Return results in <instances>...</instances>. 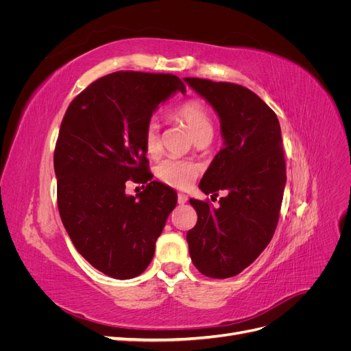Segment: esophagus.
I'll list each match as a JSON object with an SVG mask.
<instances>
[{
	"instance_id": "esophagus-1",
	"label": "esophagus",
	"mask_w": 351,
	"mask_h": 351,
	"mask_svg": "<svg viewBox=\"0 0 351 351\" xmlns=\"http://www.w3.org/2000/svg\"><path fill=\"white\" fill-rule=\"evenodd\" d=\"M187 200H189L187 195H184V193H178V196H177V202H178L180 205H184Z\"/></svg>"
}]
</instances>
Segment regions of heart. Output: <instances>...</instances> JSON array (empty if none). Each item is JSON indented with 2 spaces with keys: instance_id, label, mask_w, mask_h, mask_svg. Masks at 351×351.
Wrapping results in <instances>:
<instances>
[{
  "instance_id": "heart-1",
  "label": "heart",
  "mask_w": 351,
  "mask_h": 351,
  "mask_svg": "<svg viewBox=\"0 0 351 351\" xmlns=\"http://www.w3.org/2000/svg\"><path fill=\"white\" fill-rule=\"evenodd\" d=\"M173 115L178 121H182L187 125V129L192 134L195 141L200 137L212 136L214 125H212L210 117L206 108L197 101H186L180 104L178 107L173 110ZM145 149L151 156H156L161 152V141H159V125L155 120H151L146 125L145 136H143ZM200 169L196 164L184 161V159L168 158L165 161L158 165L156 176L159 180L168 186L177 189H186L193 183V180L199 176Z\"/></svg>"
}]
</instances>
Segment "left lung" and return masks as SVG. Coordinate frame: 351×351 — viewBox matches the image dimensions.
Returning a JSON list of instances; mask_svg holds the SVG:
<instances>
[{"label": "left lung", "instance_id": "1", "mask_svg": "<svg viewBox=\"0 0 351 351\" xmlns=\"http://www.w3.org/2000/svg\"><path fill=\"white\" fill-rule=\"evenodd\" d=\"M217 112L222 149L212 159L199 189L226 197L219 206L190 199L197 212L187 231L190 258L210 278H230L247 268L271 241L278 224L287 182L281 127L256 93L240 84L183 79Z\"/></svg>", "mask_w": 351, "mask_h": 351}]
</instances>
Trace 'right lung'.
I'll list each match as a JSON object with an SVG mask.
<instances>
[{
    "label": "right lung",
    "mask_w": 351,
    "mask_h": 351,
    "mask_svg": "<svg viewBox=\"0 0 351 351\" xmlns=\"http://www.w3.org/2000/svg\"><path fill=\"white\" fill-rule=\"evenodd\" d=\"M177 92L186 86L173 74L117 71L90 83L62 119L54 152L60 217L74 247L111 278L147 268L177 205V193L159 182L125 193L127 180L147 173V123Z\"/></svg>",
    "instance_id": "1"
}]
</instances>
